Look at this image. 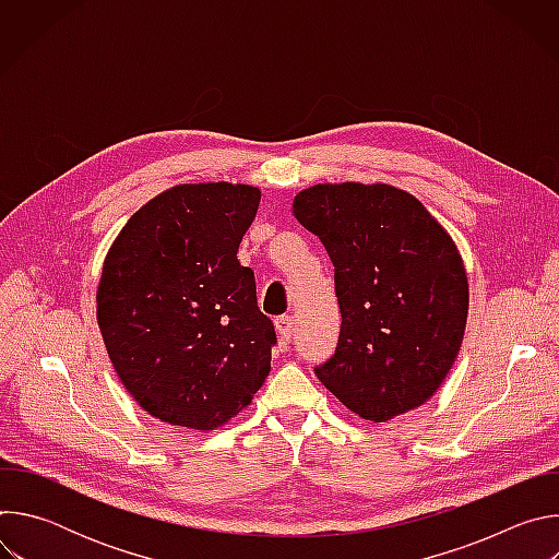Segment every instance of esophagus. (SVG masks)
<instances>
[{
	"label": "esophagus",
	"mask_w": 559,
	"mask_h": 559,
	"mask_svg": "<svg viewBox=\"0 0 559 559\" xmlns=\"http://www.w3.org/2000/svg\"><path fill=\"white\" fill-rule=\"evenodd\" d=\"M276 332H278V336H281L283 343H289V341L294 338V332H296L294 318H292V316H281V318H276Z\"/></svg>",
	"instance_id": "34e87169"
}]
</instances>
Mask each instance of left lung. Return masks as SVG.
<instances>
[{"label":"left lung","mask_w":559,"mask_h":559,"mask_svg":"<svg viewBox=\"0 0 559 559\" xmlns=\"http://www.w3.org/2000/svg\"><path fill=\"white\" fill-rule=\"evenodd\" d=\"M292 214L336 270L341 338L318 380L371 423L425 405L457 358L468 316L451 234L389 183H316L294 197Z\"/></svg>","instance_id":"1"}]
</instances>
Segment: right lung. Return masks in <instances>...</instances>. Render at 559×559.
Segmentation results:
<instances>
[{
    "mask_svg": "<svg viewBox=\"0 0 559 559\" xmlns=\"http://www.w3.org/2000/svg\"><path fill=\"white\" fill-rule=\"evenodd\" d=\"M259 203L248 183H179L141 205L104 259L97 325L121 384L156 420L218 429L270 373L274 325L236 259Z\"/></svg>",
    "mask_w": 559,
    "mask_h": 559,
    "instance_id": "1",
    "label": "right lung"
}]
</instances>
